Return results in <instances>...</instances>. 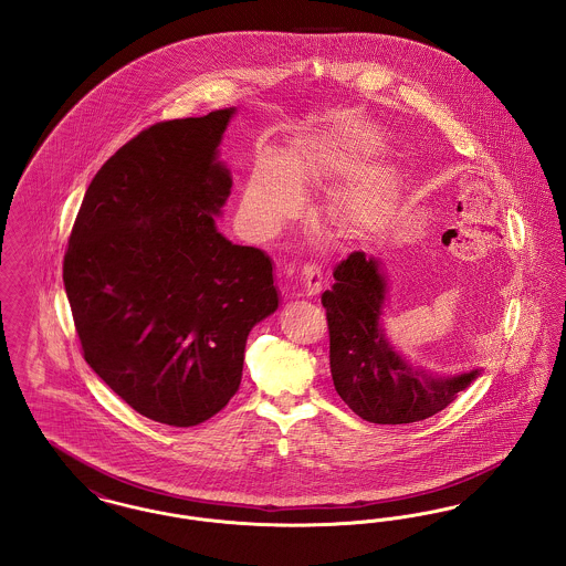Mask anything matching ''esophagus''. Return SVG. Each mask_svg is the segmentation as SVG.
I'll list each match as a JSON object with an SVG mask.
<instances>
[{
  "mask_svg": "<svg viewBox=\"0 0 566 566\" xmlns=\"http://www.w3.org/2000/svg\"><path fill=\"white\" fill-rule=\"evenodd\" d=\"M301 280H303V293L307 296L318 295L323 291V271L316 265H303L301 268Z\"/></svg>",
  "mask_w": 566,
  "mask_h": 566,
  "instance_id": "1",
  "label": "esophagus"
}]
</instances>
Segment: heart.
<instances>
[{
	"label": "heart",
	"mask_w": 566,
	"mask_h": 566,
	"mask_svg": "<svg viewBox=\"0 0 566 566\" xmlns=\"http://www.w3.org/2000/svg\"><path fill=\"white\" fill-rule=\"evenodd\" d=\"M356 165V148L350 139L312 137L301 142L284 159L280 153L263 150L245 180L242 214L245 224L254 231H273L291 214L301 199L296 180L312 182L326 176L350 171ZM350 214L363 218L365 199L352 195Z\"/></svg>",
	"instance_id": "heart-1"
}]
</instances>
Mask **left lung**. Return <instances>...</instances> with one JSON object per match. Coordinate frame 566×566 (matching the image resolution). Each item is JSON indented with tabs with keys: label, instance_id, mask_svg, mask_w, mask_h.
I'll return each instance as SVG.
<instances>
[{
	"label": "left lung",
	"instance_id": "8db88e82",
	"mask_svg": "<svg viewBox=\"0 0 566 566\" xmlns=\"http://www.w3.org/2000/svg\"><path fill=\"white\" fill-rule=\"evenodd\" d=\"M324 291L331 376L337 395L374 424H409L446 409L480 371L437 376L413 369L386 342L379 316L386 280L376 259L356 250L333 270Z\"/></svg>",
	"mask_w": 566,
	"mask_h": 566
}]
</instances>
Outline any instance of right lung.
Segmentation results:
<instances>
[{
  "instance_id": "obj_1",
  "label": "right lung",
  "mask_w": 566,
  "mask_h": 566,
  "mask_svg": "<svg viewBox=\"0 0 566 566\" xmlns=\"http://www.w3.org/2000/svg\"><path fill=\"white\" fill-rule=\"evenodd\" d=\"M233 108L163 120L120 146L82 199L63 282L91 369L137 413L195 427L242 381L250 328L277 307L270 256L216 231Z\"/></svg>"
}]
</instances>
